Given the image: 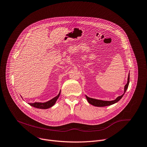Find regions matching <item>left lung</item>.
Returning a JSON list of instances; mask_svg holds the SVG:
<instances>
[{"mask_svg":"<svg viewBox=\"0 0 147 147\" xmlns=\"http://www.w3.org/2000/svg\"><path fill=\"white\" fill-rule=\"evenodd\" d=\"M129 80H130V74L129 73L128 75V77H127V84L125 85L124 87V93L123 94H122L120 96L117 97L116 99H115L114 100H111V101H105V100H98V99H93V98H90V97H88L86 95V98L88 102L89 103H90V105L96 106V107H105V106H110L112 105H114L116 103H117L119 100H120L121 99L122 97H123V96L124 95L125 93L126 92L128 86H129Z\"/></svg>","mask_w":147,"mask_h":147,"instance_id":"left-lung-1","label":"left lung"}]
</instances>
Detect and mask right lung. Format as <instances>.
I'll return each instance as SVG.
<instances>
[{"instance_id": "right-lung-1", "label": "right lung", "mask_w": 147, "mask_h": 147, "mask_svg": "<svg viewBox=\"0 0 147 147\" xmlns=\"http://www.w3.org/2000/svg\"><path fill=\"white\" fill-rule=\"evenodd\" d=\"M61 94V90L59 93V94L55 96V97H54L53 99H52L51 100H49L48 102H44V103H40V102H34V103H28L29 105H30L32 107H34L35 108L37 109H47L50 108L51 107H53L56 103L57 100H58V99L59 98V95Z\"/></svg>"}]
</instances>
